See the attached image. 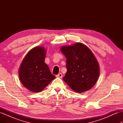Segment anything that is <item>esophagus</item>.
I'll return each mask as SVG.
<instances>
[{
    "mask_svg": "<svg viewBox=\"0 0 123 123\" xmlns=\"http://www.w3.org/2000/svg\"><path fill=\"white\" fill-rule=\"evenodd\" d=\"M56 77L57 78H61L62 77V74H61V73H60V74H59L57 75H56Z\"/></svg>",
    "mask_w": 123,
    "mask_h": 123,
    "instance_id": "obj_1",
    "label": "esophagus"
}]
</instances>
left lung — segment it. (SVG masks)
Returning a JSON list of instances; mask_svg holds the SVG:
<instances>
[{
  "mask_svg": "<svg viewBox=\"0 0 123 123\" xmlns=\"http://www.w3.org/2000/svg\"><path fill=\"white\" fill-rule=\"evenodd\" d=\"M60 50L67 59L64 81L76 92L90 90L97 81L100 73L99 63L92 52L79 42L62 46Z\"/></svg>",
  "mask_w": 123,
  "mask_h": 123,
  "instance_id": "obj_1",
  "label": "left lung"
}]
</instances>
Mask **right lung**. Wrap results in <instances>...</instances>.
<instances>
[{
	"instance_id": "right-lung-1",
	"label": "right lung",
	"mask_w": 123,
	"mask_h": 123,
	"mask_svg": "<svg viewBox=\"0 0 123 123\" xmlns=\"http://www.w3.org/2000/svg\"><path fill=\"white\" fill-rule=\"evenodd\" d=\"M46 53L43 47L36 46L28 52L20 65L19 80L32 92H41L55 78L44 62Z\"/></svg>"
}]
</instances>
